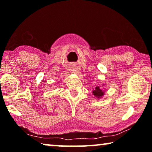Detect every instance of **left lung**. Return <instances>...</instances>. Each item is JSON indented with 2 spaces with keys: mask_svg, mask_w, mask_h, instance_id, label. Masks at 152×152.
<instances>
[{
  "mask_svg": "<svg viewBox=\"0 0 152 152\" xmlns=\"http://www.w3.org/2000/svg\"><path fill=\"white\" fill-rule=\"evenodd\" d=\"M92 93L96 97L98 98V99H100V98H102L104 94V92L100 89L99 86H97V87L95 88V89L92 91Z\"/></svg>",
  "mask_w": 152,
  "mask_h": 152,
  "instance_id": "obj_1",
  "label": "left lung"
}]
</instances>
